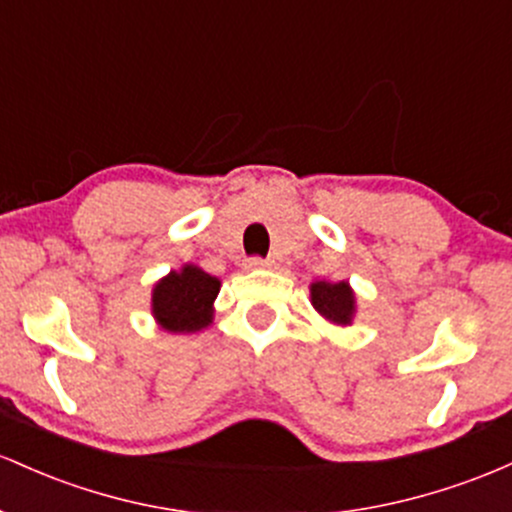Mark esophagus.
Wrapping results in <instances>:
<instances>
[{
    "instance_id": "obj_1",
    "label": "esophagus",
    "mask_w": 512,
    "mask_h": 512,
    "mask_svg": "<svg viewBox=\"0 0 512 512\" xmlns=\"http://www.w3.org/2000/svg\"><path fill=\"white\" fill-rule=\"evenodd\" d=\"M271 266H273V261H268V258H258V256L246 258V263H244V268H249V271H256V268H271Z\"/></svg>"
}]
</instances>
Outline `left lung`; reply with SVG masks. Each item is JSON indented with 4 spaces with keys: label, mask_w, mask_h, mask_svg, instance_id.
Segmentation results:
<instances>
[{
    "label": "left lung",
    "mask_w": 512,
    "mask_h": 512,
    "mask_svg": "<svg viewBox=\"0 0 512 512\" xmlns=\"http://www.w3.org/2000/svg\"><path fill=\"white\" fill-rule=\"evenodd\" d=\"M309 302L321 319L336 326H350L358 312V297L348 280H314L309 285Z\"/></svg>",
    "instance_id": "obj_1"
}]
</instances>
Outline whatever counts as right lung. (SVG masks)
Here are the masks:
<instances>
[{"mask_svg": "<svg viewBox=\"0 0 512 512\" xmlns=\"http://www.w3.org/2000/svg\"><path fill=\"white\" fill-rule=\"evenodd\" d=\"M220 278L205 273L195 263H183L152 287V317L169 333H195L208 329L215 317Z\"/></svg>", "mask_w": 512, "mask_h": 512, "instance_id": "right-lung-1", "label": "right lung"}]
</instances>
